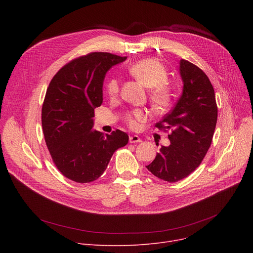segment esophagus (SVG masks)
I'll use <instances>...</instances> for the list:
<instances>
[{
  "label": "esophagus",
  "instance_id": "esophagus-1",
  "mask_svg": "<svg viewBox=\"0 0 253 253\" xmlns=\"http://www.w3.org/2000/svg\"><path fill=\"white\" fill-rule=\"evenodd\" d=\"M129 141H130L131 143L140 142V141H141V138H140L139 136H137V135H132V136L129 137Z\"/></svg>",
  "mask_w": 253,
  "mask_h": 253
}]
</instances>
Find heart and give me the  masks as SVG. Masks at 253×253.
Returning a JSON list of instances; mask_svg holds the SVG:
<instances>
[{
    "label": "heart",
    "instance_id": "b5f03b06",
    "mask_svg": "<svg viewBox=\"0 0 253 253\" xmlns=\"http://www.w3.org/2000/svg\"><path fill=\"white\" fill-rule=\"evenodd\" d=\"M129 73L133 76L138 82H140L144 87L153 88L151 91V99L157 108H164L169 101V92L164 86L167 81V72L164 65L157 59L145 58L141 59L128 68ZM120 90V85L118 79H111L106 91L111 97L117 96ZM148 118V113L142 110H135L130 113L126 121L132 129H136L140 122H143Z\"/></svg>",
    "mask_w": 253,
    "mask_h": 253
}]
</instances>
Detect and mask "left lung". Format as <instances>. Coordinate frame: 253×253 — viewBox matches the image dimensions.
<instances>
[{"label":"left lung","instance_id":"obj_1","mask_svg":"<svg viewBox=\"0 0 253 253\" xmlns=\"http://www.w3.org/2000/svg\"><path fill=\"white\" fill-rule=\"evenodd\" d=\"M181 95L156 127L170 129V144L160 149L148 170L169 182L190 175L207 154L217 121L214 89L206 74L188 60L180 59Z\"/></svg>","mask_w":253,"mask_h":253}]
</instances>
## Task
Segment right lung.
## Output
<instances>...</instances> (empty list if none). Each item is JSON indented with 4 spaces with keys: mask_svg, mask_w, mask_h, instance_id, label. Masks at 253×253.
I'll return each mask as SVG.
<instances>
[{
    "mask_svg": "<svg viewBox=\"0 0 253 253\" xmlns=\"http://www.w3.org/2000/svg\"><path fill=\"white\" fill-rule=\"evenodd\" d=\"M127 59L93 52L65 64L53 77L42 108V127L53 162L76 182L96 180L115 151L128 142L121 130L104 134L93 129L94 109L102 103L105 74Z\"/></svg>",
    "mask_w": 253,
    "mask_h": 253,
    "instance_id": "right-lung-1",
    "label": "right lung"
}]
</instances>
